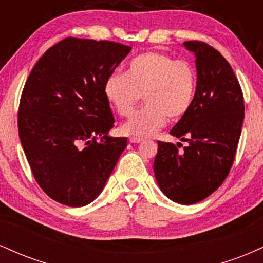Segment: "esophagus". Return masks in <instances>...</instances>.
Masks as SVG:
<instances>
[{"label":"esophagus","instance_id":"obj_1","mask_svg":"<svg viewBox=\"0 0 263 263\" xmlns=\"http://www.w3.org/2000/svg\"><path fill=\"white\" fill-rule=\"evenodd\" d=\"M129 142H131V143H141L142 141V138H140V137H129V140H128Z\"/></svg>","mask_w":263,"mask_h":263}]
</instances>
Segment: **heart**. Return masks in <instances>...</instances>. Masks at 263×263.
<instances>
[{
    "mask_svg": "<svg viewBox=\"0 0 263 263\" xmlns=\"http://www.w3.org/2000/svg\"><path fill=\"white\" fill-rule=\"evenodd\" d=\"M197 73L186 60L162 52H147L128 63L126 74L112 73L104 91L120 116L127 117L143 95L146 105L121 126L126 135L147 137L170 120H179L192 107Z\"/></svg>",
    "mask_w": 263,
    "mask_h": 263,
    "instance_id": "1",
    "label": "heart"
}]
</instances>
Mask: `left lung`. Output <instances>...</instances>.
<instances>
[{
    "label": "left lung",
    "instance_id": "1",
    "mask_svg": "<svg viewBox=\"0 0 263 263\" xmlns=\"http://www.w3.org/2000/svg\"><path fill=\"white\" fill-rule=\"evenodd\" d=\"M183 44L195 54L197 89L192 107L170 134L188 142V146L178 151L176 144L158 141L153 171L165 197L190 205L213 194L228 177L245 106L242 90L228 60L204 42Z\"/></svg>",
    "mask_w": 263,
    "mask_h": 263
}]
</instances>
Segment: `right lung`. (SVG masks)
Returning <instances> with one entry per match:
<instances>
[{"instance_id": "add662e5", "label": "right lung", "mask_w": 263, "mask_h": 263, "mask_svg": "<svg viewBox=\"0 0 263 263\" xmlns=\"http://www.w3.org/2000/svg\"><path fill=\"white\" fill-rule=\"evenodd\" d=\"M131 52L116 42L65 38L32 69L18 110V134L33 177L53 200L84 206L99 197L126 137H111L105 81Z\"/></svg>"}]
</instances>
